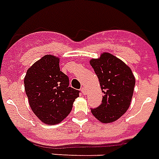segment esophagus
Returning <instances> with one entry per match:
<instances>
[{
	"label": "esophagus",
	"mask_w": 159,
	"mask_h": 159,
	"mask_svg": "<svg viewBox=\"0 0 159 159\" xmlns=\"http://www.w3.org/2000/svg\"><path fill=\"white\" fill-rule=\"evenodd\" d=\"M81 91H82V94H84V95L86 94V93H87V90H86V88H82Z\"/></svg>",
	"instance_id": "1"
}]
</instances>
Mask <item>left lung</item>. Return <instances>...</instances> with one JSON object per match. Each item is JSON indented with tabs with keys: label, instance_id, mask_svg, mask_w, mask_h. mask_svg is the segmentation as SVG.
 Returning a JSON list of instances; mask_svg holds the SVG:
<instances>
[{
	"label": "left lung",
	"instance_id": "8db88e82",
	"mask_svg": "<svg viewBox=\"0 0 159 159\" xmlns=\"http://www.w3.org/2000/svg\"><path fill=\"white\" fill-rule=\"evenodd\" d=\"M90 64L103 93L101 105L91 108V112L102 123H112L122 117L130 106L135 77L130 67L111 53H102L98 59H92Z\"/></svg>",
	"mask_w": 159,
	"mask_h": 159
}]
</instances>
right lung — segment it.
I'll list each match as a JSON object with an SVG mask.
<instances>
[{"label":"right lung","instance_id":"obj_1","mask_svg":"<svg viewBox=\"0 0 159 159\" xmlns=\"http://www.w3.org/2000/svg\"><path fill=\"white\" fill-rule=\"evenodd\" d=\"M25 91L31 110L46 124H57L71 112L79 91L69 87V78L60 71L59 58L46 55L26 71Z\"/></svg>","mask_w":159,"mask_h":159}]
</instances>
